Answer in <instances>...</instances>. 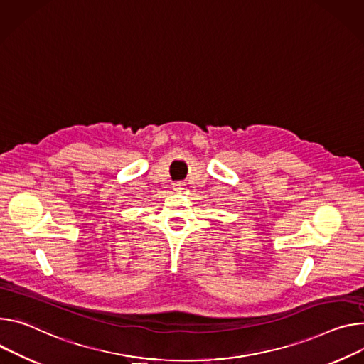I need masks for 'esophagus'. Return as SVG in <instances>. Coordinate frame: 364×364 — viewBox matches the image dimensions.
Instances as JSON below:
<instances>
[{
    "label": "esophagus",
    "mask_w": 364,
    "mask_h": 364,
    "mask_svg": "<svg viewBox=\"0 0 364 364\" xmlns=\"http://www.w3.org/2000/svg\"><path fill=\"white\" fill-rule=\"evenodd\" d=\"M184 183L183 181H177V183H173V190L176 191V193H181L183 190H184Z\"/></svg>",
    "instance_id": "1"
}]
</instances>
